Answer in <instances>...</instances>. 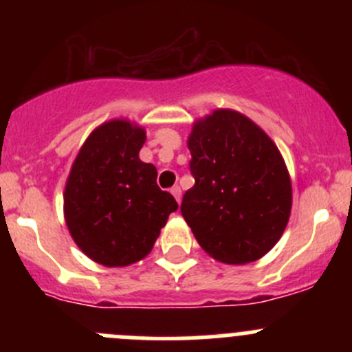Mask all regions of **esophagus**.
<instances>
[{"mask_svg": "<svg viewBox=\"0 0 352 352\" xmlns=\"http://www.w3.org/2000/svg\"><path fill=\"white\" fill-rule=\"evenodd\" d=\"M170 192L173 194V197L177 199V202H180V199H182V189H180L179 186H173L172 189H170Z\"/></svg>", "mask_w": 352, "mask_h": 352, "instance_id": "34e87169", "label": "esophagus"}]
</instances>
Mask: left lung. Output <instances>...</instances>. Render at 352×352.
Returning a JSON list of instances; mask_svg holds the SVG:
<instances>
[{"mask_svg": "<svg viewBox=\"0 0 352 352\" xmlns=\"http://www.w3.org/2000/svg\"><path fill=\"white\" fill-rule=\"evenodd\" d=\"M192 189L184 219L216 261L247 264L267 254L285 232L291 180L271 138L235 110H214L189 138Z\"/></svg>", "mask_w": 352, "mask_h": 352, "instance_id": "1", "label": "left lung"}]
</instances>
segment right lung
<instances>
[{"mask_svg":"<svg viewBox=\"0 0 352 352\" xmlns=\"http://www.w3.org/2000/svg\"><path fill=\"white\" fill-rule=\"evenodd\" d=\"M146 134L127 120L94 131L73 163L65 190L71 236L91 261L122 267L150 254L179 204L156 184V168L140 160Z\"/></svg>","mask_w":352,"mask_h":352,"instance_id":"1","label":"right lung"}]
</instances>
